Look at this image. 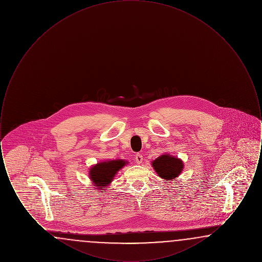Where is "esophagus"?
I'll list each match as a JSON object with an SVG mask.
<instances>
[{
    "label": "esophagus",
    "mask_w": 262,
    "mask_h": 262,
    "mask_svg": "<svg viewBox=\"0 0 262 262\" xmlns=\"http://www.w3.org/2000/svg\"><path fill=\"white\" fill-rule=\"evenodd\" d=\"M135 161H136V163H137V164H141L142 161H143V156H142L141 154H137L136 157H135Z\"/></svg>",
    "instance_id": "obj_1"
}]
</instances>
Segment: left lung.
<instances>
[{
    "label": "left lung",
    "mask_w": 262,
    "mask_h": 262,
    "mask_svg": "<svg viewBox=\"0 0 262 262\" xmlns=\"http://www.w3.org/2000/svg\"><path fill=\"white\" fill-rule=\"evenodd\" d=\"M154 171L166 181H174L184 170V162L182 159L165 153L151 162Z\"/></svg>",
    "instance_id": "obj_1"
}]
</instances>
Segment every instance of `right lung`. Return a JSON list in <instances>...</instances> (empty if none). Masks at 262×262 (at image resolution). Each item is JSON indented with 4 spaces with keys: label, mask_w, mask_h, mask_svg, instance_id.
Segmentation results:
<instances>
[{
    "label": "right lung",
    "mask_w": 262,
    "mask_h": 262,
    "mask_svg": "<svg viewBox=\"0 0 262 262\" xmlns=\"http://www.w3.org/2000/svg\"><path fill=\"white\" fill-rule=\"evenodd\" d=\"M128 161L122 160V159H115V160H105L92 165L89 168V179L92 182V187L95 189L101 190L105 192L107 187L111 185V183L118 174V172L126 166Z\"/></svg>",
    "instance_id": "right-lung-1"
}]
</instances>
